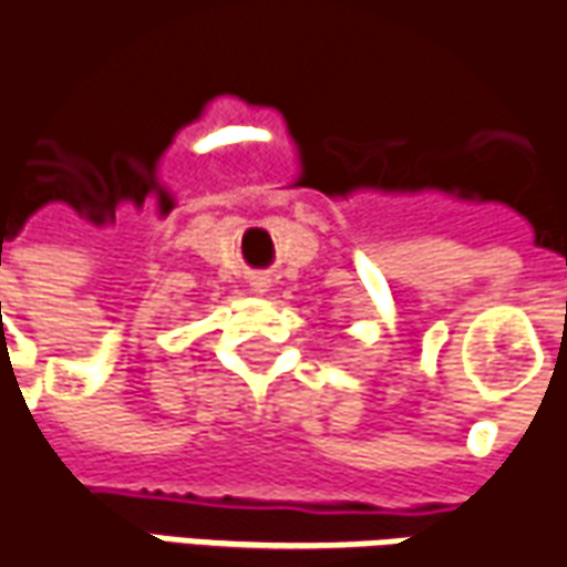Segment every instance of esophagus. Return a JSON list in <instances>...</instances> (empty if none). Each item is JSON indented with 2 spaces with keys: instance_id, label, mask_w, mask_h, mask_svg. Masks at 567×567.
<instances>
[{
  "instance_id": "1",
  "label": "esophagus",
  "mask_w": 567,
  "mask_h": 567,
  "mask_svg": "<svg viewBox=\"0 0 567 567\" xmlns=\"http://www.w3.org/2000/svg\"><path fill=\"white\" fill-rule=\"evenodd\" d=\"M255 291H267V279H255Z\"/></svg>"
}]
</instances>
